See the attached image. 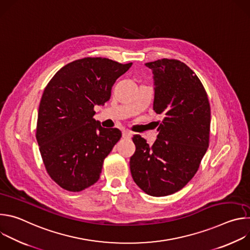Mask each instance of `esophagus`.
Instances as JSON below:
<instances>
[{
	"label": "esophagus",
	"instance_id": "obj_1",
	"mask_svg": "<svg viewBox=\"0 0 250 250\" xmlns=\"http://www.w3.org/2000/svg\"><path fill=\"white\" fill-rule=\"evenodd\" d=\"M131 136H132L131 131H129V130H124V131H123V137H124V138L129 139Z\"/></svg>",
	"mask_w": 250,
	"mask_h": 250
}]
</instances>
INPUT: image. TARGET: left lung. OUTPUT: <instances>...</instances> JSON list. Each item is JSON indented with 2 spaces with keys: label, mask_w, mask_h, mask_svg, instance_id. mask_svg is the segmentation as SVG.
Listing matches in <instances>:
<instances>
[{
  "label": "left lung",
  "mask_w": 250,
  "mask_h": 250,
  "mask_svg": "<svg viewBox=\"0 0 250 250\" xmlns=\"http://www.w3.org/2000/svg\"><path fill=\"white\" fill-rule=\"evenodd\" d=\"M146 65L153 73V110L164 119L152 146L133 135L129 166L142 191L163 197L181 190L197 173L208 147L210 106L202 82L185 63L163 58Z\"/></svg>",
  "instance_id": "obj_1"
}]
</instances>
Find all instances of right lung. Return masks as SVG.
<instances>
[{
	"instance_id": "obj_1",
	"label": "right lung",
	"mask_w": 250,
	"mask_h": 250,
	"mask_svg": "<svg viewBox=\"0 0 250 250\" xmlns=\"http://www.w3.org/2000/svg\"><path fill=\"white\" fill-rule=\"evenodd\" d=\"M131 64L84 57L63 66L45 87L35 136L48 175L64 190L94 185L121 139L120 129L104 128L93 118L94 106L110 100L116 80Z\"/></svg>"
}]
</instances>
